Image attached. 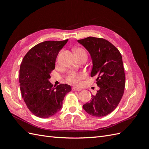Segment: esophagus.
Instances as JSON below:
<instances>
[{
	"label": "esophagus",
	"mask_w": 149,
	"mask_h": 149,
	"mask_svg": "<svg viewBox=\"0 0 149 149\" xmlns=\"http://www.w3.org/2000/svg\"><path fill=\"white\" fill-rule=\"evenodd\" d=\"M72 90H73V91H79L81 89L80 88H76V87H73V88H72Z\"/></svg>",
	"instance_id": "obj_1"
}]
</instances>
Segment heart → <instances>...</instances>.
Here are the masks:
<instances>
[{
    "label": "heart",
    "mask_w": 149,
    "mask_h": 149,
    "mask_svg": "<svg viewBox=\"0 0 149 149\" xmlns=\"http://www.w3.org/2000/svg\"><path fill=\"white\" fill-rule=\"evenodd\" d=\"M76 54H86V53L82 48H77L75 50ZM85 77V74L82 72H75V71H70L68 73L66 79L68 83L73 84V85H79L81 81V80L83 79Z\"/></svg>",
    "instance_id": "b5f03b06"
}]
</instances>
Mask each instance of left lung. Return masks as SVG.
<instances>
[{
    "label": "left lung",
    "instance_id": "left-lung-1",
    "mask_svg": "<svg viewBox=\"0 0 149 149\" xmlns=\"http://www.w3.org/2000/svg\"><path fill=\"white\" fill-rule=\"evenodd\" d=\"M78 42L91 55V76H97L96 84L100 87L95 95H92L91 100L83 107L93 116H106L118 106L124 94L125 77L121 54L104 38L89 37Z\"/></svg>",
    "mask_w": 149,
    "mask_h": 149
}]
</instances>
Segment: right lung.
<instances>
[{
	"label": "right lung",
	"instance_id": "1",
	"mask_svg": "<svg viewBox=\"0 0 149 149\" xmlns=\"http://www.w3.org/2000/svg\"><path fill=\"white\" fill-rule=\"evenodd\" d=\"M68 40L45 41L36 45L21 63L22 96L28 109L38 118H48L56 114L61 109L65 95L71 91L68 84H60L55 88L48 80L55 68L58 54Z\"/></svg>",
	"mask_w": 149,
	"mask_h": 149
}]
</instances>
